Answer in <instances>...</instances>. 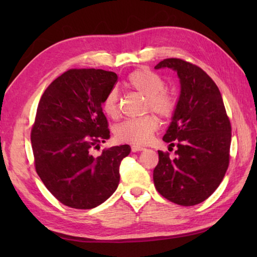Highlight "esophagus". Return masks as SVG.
Returning a JSON list of instances; mask_svg holds the SVG:
<instances>
[{
    "mask_svg": "<svg viewBox=\"0 0 257 257\" xmlns=\"http://www.w3.org/2000/svg\"><path fill=\"white\" fill-rule=\"evenodd\" d=\"M143 150H144V147L141 145H133L132 146V151L134 152V153H136V152H141Z\"/></svg>",
    "mask_w": 257,
    "mask_h": 257,
    "instance_id": "1",
    "label": "esophagus"
}]
</instances>
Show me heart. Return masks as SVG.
Instances as JSON below:
<instances>
[{
  "instance_id": "obj_1",
  "label": "heart",
  "mask_w": 257,
  "mask_h": 257,
  "mask_svg": "<svg viewBox=\"0 0 257 257\" xmlns=\"http://www.w3.org/2000/svg\"><path fill=\"white\" fill-rule=\"evenodd\" d=\"M130 89L145 96V110L152 111L161 118H171L177 107V98L172 93L164 89L165 82L158 73L147 68H141L129 73L125 80ZM118 92L112 89L103 103L104 112L110 116H118ZM158 128L154 115L147 114L138 119L124 120L115 128V136L121 142L143 144L149 141L151 135Z\"/></svg>"
}]
</instances>
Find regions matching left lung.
<instances>
[{
    "label": "left lung",
    "instance_id": "left-lung-1",
    "mask_svg": "<svg viewBox=\"0 0 257 257\" xmlns=\"http://www.w3.org/2000/svg\"><path fill=\"white\" fill-rule=\"evenodd\" d=\"M170 68L180 79V96L165 143L177 146L176 158L159 151L153 172L156 190L182 206L205 201L222 181L229 165L231 124L215 82L195 64L164 59L155 69Z\"/></svg>",
    "mask_w": 257,
    "mask_h": 257
}]
</instances>
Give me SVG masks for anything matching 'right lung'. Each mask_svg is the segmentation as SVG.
Segmentation results:
<instances>
[{"label":"right lung","mask_w":257,"mask_h":257,"mask_svg":"<svg viewBox=\"0 0 257 257\" xmlns=\"http://www.w3.org/2000/svg\"><path fill=\"white\" fill-rule=\"evenodd\" d=\"M118 81L102 69H70L45 89L30 139L35 169L51 194L64 205L89 210L114 193L121 161L129 145L93 150L110 138L102 104Z\"/></svg>","instance_id":"obj_1"}]
</instances>
